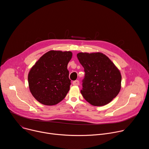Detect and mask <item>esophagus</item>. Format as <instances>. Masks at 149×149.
Returning a JSON list of instances; mask_svg holds the SVG:
<instances>
[{"instance_id":"esophagus-1","label":"esophagus","mask_w":149,"mask_h":149,"mask_svg":"<svg viewBox=\"0 0 149 149\" xmlns=\"http://www.w3.org/2000/svg\"><path fill=\"white\" fill-rule=\"evenodd\" d=\"M72 84L74 85V86H79V82L78 80H75V81H74L72 82Z\"/></svg>"}]
</instances>
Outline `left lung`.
<instances>
[{
    "label": "left lung",
    "instance_id": "8db88e82",
    "mask_svg": "<svg viewBox=\"0 0 149 149\" xmlns=\"http://www.w3.org/2000/svg\"><path fill=\"white\" fill-rule=\"evenodd\" d=\"M86 72L81 93L94 106L110 102L121 87V75L111 59L101 52H79L77 55Z\"/></svg>",
    "mask_w": 149,
    "mask_h": 149
}]
</instances>
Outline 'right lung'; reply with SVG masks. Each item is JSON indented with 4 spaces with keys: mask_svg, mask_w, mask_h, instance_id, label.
<instances>
[{
    "mask_svg": "<svg viewBox=\"0 0 149 149\" xmlns=\"http://www.w3.org/2000/svg\"><path fill=\"white\" fill-rule=\"evenodd\" d=\"M72 56L71 51L51 50L32 66L28 77L29 88L38 102L54 105L65 97L71 85L67 65Z\"/></svg>",
    "mask_w": 149,
    "mask_h": 149,
    "instance_id": "add662e5",
    "label": "right lung"
}]
</instances>
